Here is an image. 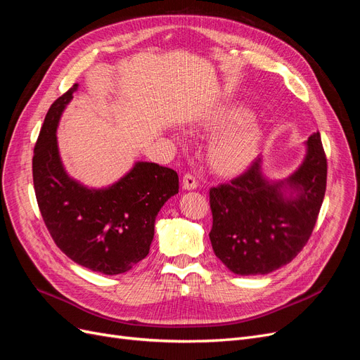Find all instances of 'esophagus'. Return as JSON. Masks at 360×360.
Instances as JSON below:
<instances>
[{"label":"esophagus","mask_w":360,"mask_h":360,"mask_svg":"<svg viewBox=\"0 0 360 360\" xmlns=\"http://www.w3.org/2000/svg\"><path fill=\"white\" fill-rule=\"evenodd\" d=\"M181 186H183L184 191H195V189L198 188V181L195 180V177L191 176V174H184Z\"/></svg>","instance_id":"obj_1"}]
</instances>
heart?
Segmentation results:
<instances>
[{
	"label": "heart",
	"instance_id": "heart-1",
	"mask_svg": "<svg viewBox=\"0 0 360 360\" xmlns=\"http://www.w3.org/2000/svg\"><path fill=\"white\" fill-rule=\"evenodd\" d=\"M195 130L217 134L207 147L205 159L210 171L222 179L238 177L252 167L266 138L263 126L240 103L214 108L198 120Z\"/></svg>",
	"mask_w": 360,
	"mask_h": 360
}]
</instances>
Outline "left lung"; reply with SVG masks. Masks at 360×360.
<instances>
[{"label": "left lung", "mask_w": 360, "mask_h": 360, "mask_svg": "<svg viewBox=\"0 0 360 360\" xmlns=\"http://www.w3.org/2000/svg\"><path fill=\"white\" fill-rule=\"evenodd\" d=\"M328 163L320 134L304 143L300 165L284 179L263 172V158L230 184L210 189L214 255L240 276L267 275L296 257L317 222Z\"/></svg>", "instance_id": "obj_1"}]
</instances>
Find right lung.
<instances>
[{
  "mask_svg": "<svg viewBox=\"0 0 360 360\" xmlns=\"http://www.w3.org/2000/svg\"><path fill=\"white\" fill-rule=\"evenodd\" d=\"M78 86L51 105L40 129L32 158L36 198L64 254L93 271L120 275L148 255L156 216L179 193V176L171 168L138 160L103 188H89L70 177L60 156L57 129Z\"/></svg>",
  "mask_w": 360,
  "mask_h": 360,
  "instance_id": "obj_1",
  "label": "right lung"
}]
</instances>
